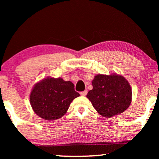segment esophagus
Masks as SVG:
<instances>
[{
	"instance_id": "1",
	"label": "esophagus",
	"mask_w": 159,
	"mask_h": 159,
	"mask_svg": "<svg viewBox=\"0 0 159 159\" xmlns=\"http://www.w3.org/2000/svg\"><path fill=\"white\" fill-rule=\"evenodd\" d=\"M87 93H88V90H85L84 91H83V92H80V95H82V96H85L86 95H87Z\"/></svg>"
}]
</instances>
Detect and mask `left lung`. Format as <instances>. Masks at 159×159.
<instances>
[{
  "instance_id": "left-lung-1",
  "label": "left lung",
  "mask_w": 159,
  "mask_h": 159,
  "mask_svg": "<svg viewBox=\"0 0 159 159\" xmlns=\"http://www.w3.org/2000/svg\"><path fill=\"white\" fill-rule=\"evenodd\" d=\"M93 88L87 98L102 116L111 118L127 109L132 101V90L128 80L120 75H96Z\"/></svg>"
}]
</instances>
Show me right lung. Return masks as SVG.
Listing matches in <instances>:
<instances>
[{
	"mask_svg": "<svg viewBox=\"0 0 159 159\" xmlns=\"http://www.w3.org/2000/svg\"><path fill=\"white\" fill-rule=\"evenodd\" d=\"M79 96L73 83L64 81L61 78L48 77L34 85L30 94V104L39 117L54 120L62 117L71 102Z\"/></svg>",
	"mask_w": 159,
	"mask_h": 159,
	"instance_id": "right-lung-1",
	"label": "right lung"
}]
</instances>
